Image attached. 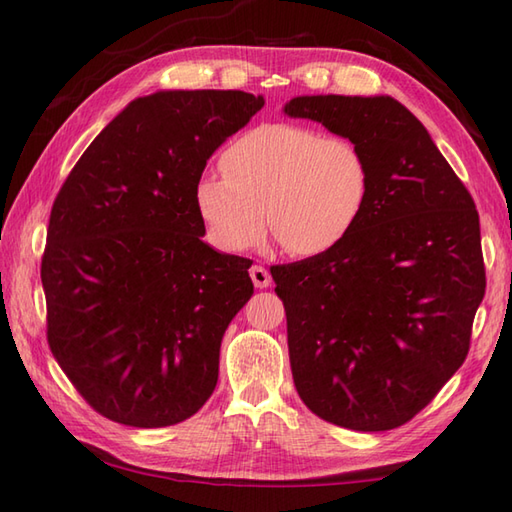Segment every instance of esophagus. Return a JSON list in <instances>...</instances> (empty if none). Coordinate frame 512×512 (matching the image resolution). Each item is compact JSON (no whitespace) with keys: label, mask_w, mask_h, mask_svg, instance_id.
<instances>
[{"label":"esophagus","mask_w":512,"mask_h":512,"mask_svg":"<svg viewBox=\"0 0 512 512\" xmlns=\"http://www.w3.org/2000/svg\"><path fill=\"white\" fill-rule=\"evenodd\" d=\"M250 279H253L255 288H268L270 286V273L264 268V266H253L250 268Z\"/></svg>","instance_id":"esophagus-1"}]
</instances>
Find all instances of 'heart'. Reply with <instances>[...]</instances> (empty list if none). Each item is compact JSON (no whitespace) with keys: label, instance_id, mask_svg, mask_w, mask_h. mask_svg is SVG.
<instances>
[{"label":"heart","instance_id":"obj_1","mask_svg":"<svg viewBox=\"0 0 512 512\" xmlns=\"http://www.w3.org/2000/svg\"><path fill=\"white\" fill-rule=\"evenodd\" d=\"M224 176H204L195 204L211 242L244 253L270 231L290 255L314 257L339 246L367 206V158L345 136L310 127L259 125L222 151Z\"/></svg>","mask_w":512,"mask_h":512}]
</instances>
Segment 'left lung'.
I'll return each instance as SVG.
<instances>
[{"label": "left lung", "mask_w": 512, "mask_h": 512, "mask_svg": "<svg viewBox=\"0 0 512 512\" xmlns=\"http://www.w3.org/2000/svg\"><path fill=\"white\" fill-rule=\"evenodd\" d=\"M286 114L350 138L372 176L339 246L270 268L292 380L325 422L396 429L469 354L486 292L480 215L427 129L391 96H297Z\"/></svg>", "instance_id": "left-lung-1"}]
</instances>
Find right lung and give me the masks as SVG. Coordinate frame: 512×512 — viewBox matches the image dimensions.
Masks as SVG:
<instances>
[{
  "label": "right lung",
  "instance_id": "1",
  "mask_svg": "<svg viewBox=\"0 0 512 512\" xmlns=\"http://www.w3.org/2000/svg\"><path fill=\"white\" fill-rule=\"evenodd\" d=\"M264 107L239 90L129 103L54 198L41 257L52 356L88 405L138 429L178 424L217 385L250 259L202 242L206 160Z\"/></svg>",
  "mask_w": 512,
  "mask_h": 512
}]
</instances>
